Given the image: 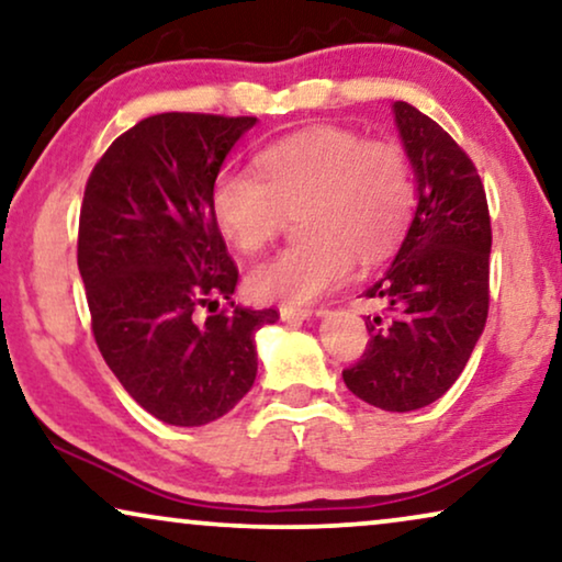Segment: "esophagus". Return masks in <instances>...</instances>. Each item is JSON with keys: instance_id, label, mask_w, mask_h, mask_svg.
Masks as SVG:
<instances>
[{"instance_id": "obj_1", "label": "esophagus", "mask_w": 562, "mask_h": 562, "mask_svg": "<svg viewBox=\"0 0 562 562\" xmlns=\"http://www.w3.org/2000/svg\"><path fill=\"white\" fill-rule=\"evenodd\" d=\"M279 312H281V319L286 322H302L312 317L310 306H302V304H281Z\"/></svg>"}]
</instances>
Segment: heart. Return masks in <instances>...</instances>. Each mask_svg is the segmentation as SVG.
Masks as SVG:
<instances>
[{"label":"heart","mask_w":562,"mask_h":562,"mask_svg":"<svg viewBox=\"0 0 562 562\" xmlns=\"http://www.w3.org/2000/svg\"><path fill=\"white\" fill-rule=\"evenodd\" d=\"M252 168H222L212 214L243 252L263 250L291 210L306 235L248 276L256 299L306 304L350 279L360 263L386 258L409 227L417 191L396 143L366 140L345 127H312L266 145Z\"/></svg>","instance_id":"obj_1"}]
</instances>
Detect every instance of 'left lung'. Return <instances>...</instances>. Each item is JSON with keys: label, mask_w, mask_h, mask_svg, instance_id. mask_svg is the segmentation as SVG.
Segmentation results:
<instances>
[{"label": "left lung", "mask_w": 562, "mask_h": 562, "mask_svg": "<svg viewBox=\"0 0 562 562\" xmlns=\"http://www.w3.org/2000/svg\"><path fill=\"white\" fill-rule=\"evenodd\" d=\"M394 114L419 204L394 263L366 289L383 314L366 319L371 340L342 379L379 409L412 412L458 381L486 325L491 217L471 156L412 104Z\"/></svg>", "instance_id": "1"}]
</instances>
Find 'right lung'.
<instances>
[{"mask_svg": "<svg viewBox=\"0 0 562 562\" xmlns=\"http://www.w3.org/2000/svg\"><path fill=\"white\" fill-rule=\"evenodd\" d=\"M256 117L153 114L91 168L79 214V271L91 335L130 396L176 427L220 419L258 371L252 335L279 310L220 306L237 266L212 214V183Z\"/></svg>", "mask_w": 562, "mask_h": 562, "instance_id": "1", "label": "right lung"}]
</instances>
